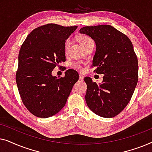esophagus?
Listing matches in <instances>:
<instances>
[{
  "label": "esophagus",
  "mask_w": 152,
  "mask_h": 152,
  "mask_svg": "<svg viewBox=\"0 0 152 152\" xmlns=\"http://www.w3.org/2000/svg\"><path fill=\"white\" fill-rule=\"evenodd\" d=\"M84 77L82 75L80 74V75H79V78H80V80H84Z\"/></svg>",
  "instance_id": "esophagus-1"
}]
</instances>
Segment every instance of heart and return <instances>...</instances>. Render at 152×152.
Segmentation results:
<instances>
[{
  "mask_svg": "<svg viewBox=\"0 0 152 152\" xmlns=\"http://www.w3.org/2000/svg\"><path fill=\"white\" fill-rule=\"evenodd\" d=\"M79 40H80V42L81 44H82L84 48L86 47L89 43L93 41L92 39L90 38V37H87V36H86V35H81V36L79 37ZM70 43H71V39H70V38L66 39V40L65 41V42H64V53H67L68 52ZM73 66L75 68H77V70H82L83 69V66L81 65L80 64L75 63V64H73Z\"/></svg>",
  "mask_w": 152,
  "mask_h": 152,
  "instance_id": "1",
  "label": "heart"
}]
</instances>
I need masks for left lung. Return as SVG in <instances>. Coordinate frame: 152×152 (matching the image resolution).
<instances>
[{"instance_id": "left-lung-1", "label": "left lung", "mask_w": 152, "mask_h": 152, "mask_svg": "<svg viewBox=\"0 0 152 152\" xmlns=\"http://www.w3.org/2000/svg\"><path fill=\"white\" fill-rule=\"evenodd\" d=\"M80 32L91 37L96 43L92 67L104 74L102 83L85 77V95L89 109L101 117H115L132 98L138 79V62L132 41L109 25L85 26Z\"/></svg>"}]
</instances>
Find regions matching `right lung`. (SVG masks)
<instances>
[{"instance_id": "obj_1", "label": "right lung", "mask_w": 152, "mask_h": 152, "mask_svg": "<svg viewBox=\"0 0 152 152\" xmlns=\"http://www.w3.org/2000/svg\"><path fill=\"white\" fill-rule=\"evenodd\" d=\"M77 28L43 25L33 30L20 47L16 84L25 107L37 117L46 118L61 111L79 80L72 69L59 79L52 75L54 68L66 61L64 42Z\"/></svg>"}]
</instances>
